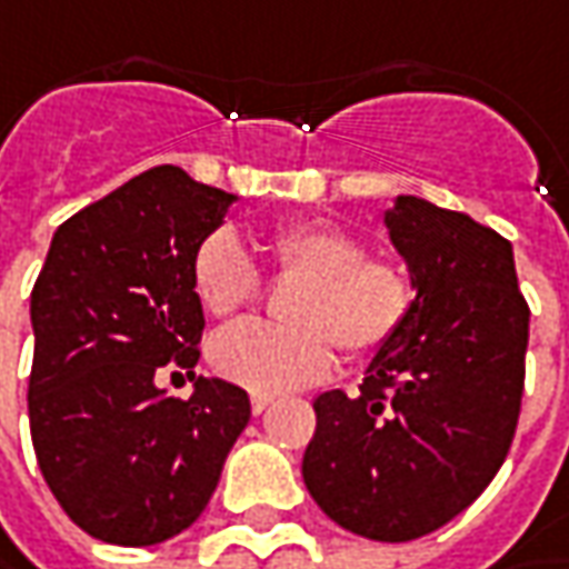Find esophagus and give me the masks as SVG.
<instances>
[{
  "label": "esophagus",
  "mask_w": 569,
  "mask_h": 569,
  "mask_svg": "<svg viewBox=\"0 0 569 569\" xmlns=\"http://www.w3.org/2000/svg\"><path fill=\"white\" fill-rule=\"evenodd\" d=\"M270 405H273V395H263V391H254V395H251V410H254V413H263Z\"/></svg>",
  "instance_id": "esophagus-1"
}]
</instances>
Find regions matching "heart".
Listing matches in <instances>:
<instances>
[{"label": "heart", "instance_id": "1", "mask_svg": "<svg viewBox=\"0 0 569 569\" xmlns=\"http://www.w3.org/2000/svg\"><path fill=\"white\" fill-rule=\"evenodd\" d=\"M270 263L280 277H299L286 306L292 321H244L210 343L212 369L251 391L277 395L328 379L333 342L350 359L376 357L413 306L408 270L366 254L362 238L328 219L280 226ZM190 286L212 318H232L258 299L263 273L236 232L212 229L190 258Z\"/></svg>", "mask_w": 569, "mask_h": 569}]
</instances>
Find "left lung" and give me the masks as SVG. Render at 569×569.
Returning <instances> with one entry per match:
<instances>
[{"mask_svg": "<svg viewBox=\"0 0 569 569\" xmlns=\"http://www.w3.org/2000/svg\"><path fill=\"white\" fill-rule=\"evenodd\" d=\"M417 299L357 395L315 401L302 478L337 526L413 541L471 507L507 461L526 388L529 302L512 244L420 197L385 212Z\"/></svg>", "mask_w": 569, "mask_h": 569, "instance_id": "left-lung-1", "label": "left lung"}]
</instances>
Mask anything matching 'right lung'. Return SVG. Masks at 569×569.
Here are the masks:
<instances>
[{"label":"right lung","instance_id":"obj_1","mask_svg":"<svg viewBox=\"0 0 569 569\" xmlns=\"http://www.w3.org/2000/svg\"><path fill=\"white\" fill-rule=\"evenodd\" d=\"M232 200L159 164L69 216L40 267L31 439L62 512L108 545L146 548L197 522L248 427L238 385L159 388L164 372L193 379L207 321L190 258Z\"/></svg>","mask_w":569,"mask_h":569}]
</instances>
